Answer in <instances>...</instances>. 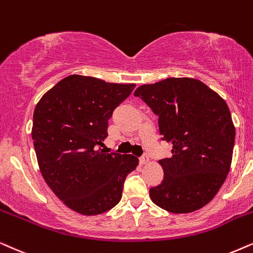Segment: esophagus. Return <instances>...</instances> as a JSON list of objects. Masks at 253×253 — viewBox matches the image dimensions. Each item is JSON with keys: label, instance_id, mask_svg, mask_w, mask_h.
Listing matches in <instances>:
<instances>
[{"label": "esophagus", "instance_id": "34e87169", "mask_svg": "<svg viewBox=\"0 0 253 253\" xmlns=\"http://www.w3.org/2000/svg\"><path fill=\"white\" fill-rule=\"evenodd\" d=\"M148 162H149V156H148L147 154H144V155H142V156L140 157V163L141 164H147Z\"/></svg>", "mask_w": 253, "mask_h": 253}]
</instances>
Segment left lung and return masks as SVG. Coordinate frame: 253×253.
Masks as SVG:
<instances>
[{
	"instance_id": "8db88e82",
	"label": "left lung",
	"mask_w": 253,
	"mask_h": 253,
	"mask_svg": "<svg viewBox=\"0 0 253 253\" xmlns=\"http://www.w3.org/2000/svg\"><path fill=\"white\" fill-rule=\"evenodd\" d=\"M134 96L158 117L162 140L172 143V156L160 161L163 180L149 191L153 203L174 214L206 206L230 169L235 127L228 105L194 79L146 84Z\"/></svg>"
}]
</instances>
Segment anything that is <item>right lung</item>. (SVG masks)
<instances>
[{"instance_id":"add662e5","label":"right lung","mask_w":253,"mask_h":253,"mask_svg":"<svg viewBox=\"0 0 253 253\" xmlns=\"http://www.w3.org/2000/svg\"><path fill=\"white\" fill-rule=\"evenodd\" d=\"M134 87L70 75L37 104L32 140L40 172L54 194L77 213L97 215L116 206L127 174L139 163L133 155L100 148L113 111Z\"/></svg>"}]
</instances>
